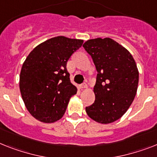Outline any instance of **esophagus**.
<instances>
[{"label": "esophagus", "mask_w": 157, "mask_h": 157, "mask_svg": "<svg viewBox=\"0 0 157 157\" xmlns=\"http://www.w3.org/2000/svg\"><path fill=\"white\" fill-rule=\"evenodd\" d=\"M80 87L82 88V89H84V88H86L87 87V85H86L85 82H83V83H82L81 85H80Z\"/></svg>", "instance_id": "34e87169"}]
</instances>
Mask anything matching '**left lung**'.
I'll use <instances>...</instances> for the list:
<instances>
[{
	"label": "left lung",
	"instance_id": "8db88e82",
	"mask_svg": "<svg viewBox=\"0 0 157 157\" xmlns=\"http://www.w3.org/2000/svg\"><path fill=\"white\" fill-rule=\"evenodd\" d=\"M97 70L94 103L86 107L89 117L100 124L119 120L136 96L139 72L132 54L114 40L95 38L82 46Z\"/></svg>",
	"mask_w": 157,
	"mask_h": 157
}]
</instances>
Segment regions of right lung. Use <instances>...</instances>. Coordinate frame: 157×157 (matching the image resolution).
Returning a JSON list of instances; mask_svg holds the SVG:
<instances>
[{
  "label": "right lung",
  "mask_w": 157,
  "mask_h": 157,
  "mask_svg": "<svg viewBox=\"0 0 157 157\" xmlns=\"http://www.w3.org/2000/svg\"><path fill=\"white\" fill-rule=\"evenodd\" d=\"M82 40L59 36L33 49L22 65L20 90L29 113L44 123L60 120L77 88L71 82L67 64Z\"/></svg>",
  "instance_id": "1"
}]
</instances>
